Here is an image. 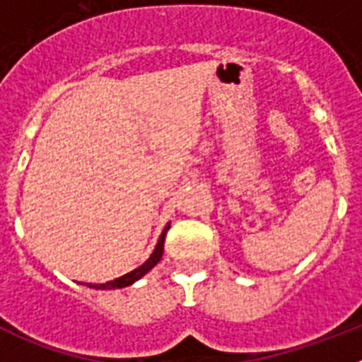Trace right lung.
Segmentation results:
<instances>
[{"label": "right lung", "mask_w": 362, "mask_h": 362, "mask_svg": "<svg viewBox=\"0 0 362 362\" xmlns=\"http://www.w3.org/2000/svg\"><path fill=\"white\" fill-rule=\"evenodd\" d=\"M168 228H170V223H166V226L163 228L161 235H159V239H158V245H156V248H153V252L150 254V257L146 259L141 267H137L136 270L129 272V274H124V276L117 277V279L108 281V283H103V284L86 283V286H88V288H95V290H114V288H124V286H130V284H134L136 281L141 279L145 274H148V272L152 270V268L156 267L159 261H161L163 246H165V238H166V232H168Z\"/></svg>", "instance_id": "1"}]
</instances>
